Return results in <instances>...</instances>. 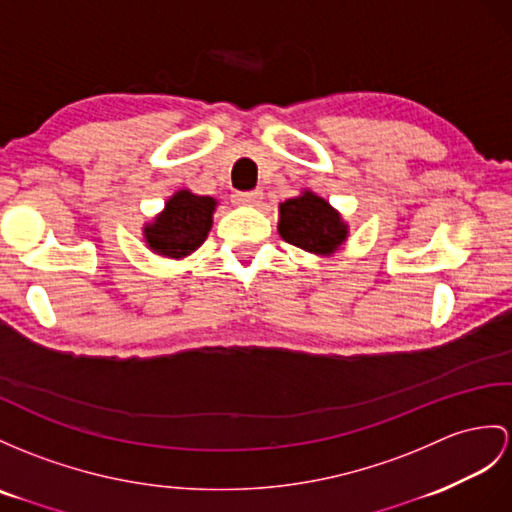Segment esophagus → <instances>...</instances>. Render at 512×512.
I'll return each mask as SVG.
<instances>
[{"label":"esophagus","mask_w":512,"mask_h":512,"mask_svg":"<svg viewBox=\"0 0 512 512\" xmlns=\"http://www.w3.org/2000/svg\"><path fill=\"white\" fill-rule=\"evenodd\" d=\"M260 199H263V191H241L232 195V202L239 206H258Z\"/></svg>","instance_id":"esophagus-1"}]
</instances>
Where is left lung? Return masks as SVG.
Returning <instances> with one entry per match:
<instances>
[{"instance_id": "left-lung-1", "label": "left lung", "mask_w": 512, "mask_h": 512, "mask_svg": "<svg viewBox=\"0 0 512 512\" xmlns=\"http://www.w3.org/2000/svg\"><path fill=\"white\" fill-rule=\"evenodd\" d=\"M278 213V232L282 239L308 254L332 256L350 236V226L339 210L326 197L310 189L280 202Z\"/></svg>"}]
</instances>
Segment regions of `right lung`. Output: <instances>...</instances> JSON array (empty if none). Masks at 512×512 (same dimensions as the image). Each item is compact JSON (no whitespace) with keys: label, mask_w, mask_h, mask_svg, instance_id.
<instances>
[{"label":"right lung","mask_w":512,"mask_h":512,"mask_svg":"<svg viewBox=\"0 0 512 512\" xmlns=\"http://www.w3.org/2000/svg\"><path fill=\"white\" fill-rule=\"evenodd\" d=\"M217 204L215 197L197 195L189 189L173 193L165 208L143 226V241L149 252L171 260L191 256L213 228Z\"/></svg>","instance_id":"1"}]
</instances>
